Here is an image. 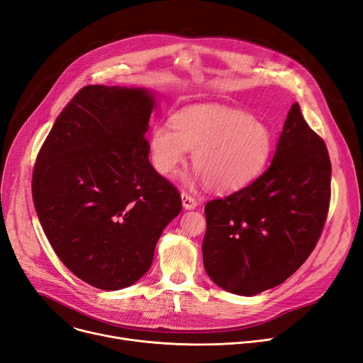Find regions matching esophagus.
<instances>
[{
	"label": "esophagus",
	"mask_w": 363,
	"mask_h": 363,
	"mask_svg": "<svg viewBox=\"0 0 363 363\" xmlns=\"http://www.w3.org/2000/svg\"><path fill=\"white\" fill-rule=\"evenodd\" d=\"M181 199H182V206L185 211H191V208H196L197 207V200L194 197H191L186 193H182L181 194Z\"/></svg>",
	"instance_id": "obj_1"
}]
</instances>
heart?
Instances as JSON below:
<instances>
[{
    "instance_id": "1",
    "label": "heart",
    "mask_w": 363,
    "mask_h": 363,
    "mask_svg": "<svg viewBox=\"0 0 363 363\" xmlns=\"http://www.w3.org/2000/svg\"><path fill=\"white\" fill-rule=\"evenodd\" d=\"M193 151L196 179L230 193L250 184L268 164L272 130L249 113L218 104L177 111L170 126L159 123L150 135V157L159 175L170 178Z\"/></svg>"
}]
</instances>
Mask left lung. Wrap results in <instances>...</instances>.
<instances>
[{
  "mask_svg": "<svg viewBox=\"0 0 363 363\" xmlns=\"http://www.w3.org/2000/svg\"><path fill=\"white\" fill-rule=\"evenodd\" d=\"M330 196L327 145L294 103L269 167L240 191L206 204L201 249L207 275L237 296L282 284L315 249Z\"/></svg>",
  "mask_w": 363,
  "mask_h": 363,
  "instance_id": "8db88e82",
  "label": "left lung"
}]
</instances>
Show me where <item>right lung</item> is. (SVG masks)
<instances>
[{
    "label": "right lung",
    "mask_w": 363,
    "mask_h": 363,
    "mask_svg": "<svg viewBox=\"0 0 363 363\" xmlns=\"http://www.w3.org/2000/svg\"><path fill=\"white\" fill-rule=\"evenodd\" d=\"M155 106L147 88L88 85L38 152L32 196L43 230L66 268L95 289L135 284L182 208L178 189L148 160Z\"/></svg>",
    "instance_id": "right-lung-1"
}]
</instances>
